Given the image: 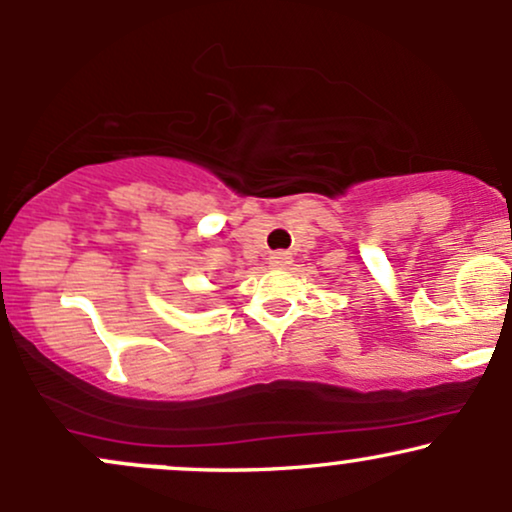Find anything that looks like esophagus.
<instances>
[{"mask_svg":"<svg viewBox=\"0 0 512 512\" xmlns=\"http://www.w3.org/2000/svg\"><path fill=\"white\" fill-rule=\"evenodd\" d=\"M269 264H272V267H289L291 255H289V252H284V250L272 252V255H269Z\"/></svg>","mask_w":512,"mask_h":512,"instance_id":"34e87169","label":"esophagus"}]
</instances>
